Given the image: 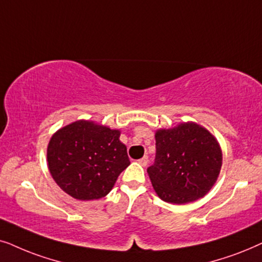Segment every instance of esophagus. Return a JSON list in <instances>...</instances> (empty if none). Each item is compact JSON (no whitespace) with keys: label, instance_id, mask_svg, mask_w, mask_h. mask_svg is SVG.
<instances>
[{"label":"esophagus","instance_id":"1","mask_svg":"<svg viewBox=\"0 0 262 262\" xmlns=\"http://www.w3.org/2000/svg\"><path fill=\"white\" fill-rule=\"evenodd\" d=\"M138 163L140 164V165H142V166H146V165H147V163H148V157L147 156L142 157L141 159L138 160Z\"/></svg>","mask_w":262,"mask_h":262}]
</instances>
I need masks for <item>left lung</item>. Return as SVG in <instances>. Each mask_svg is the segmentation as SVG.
Listing matches in <instances>:
<instances>
[{"mask_svg": "<svg viewBox=\"0 0 262 262\" xmlns=\"http://www.w3.org/2000/svg\"><path fill=\"white\" fill-rule=\"evenodd\" d=\"M156 160L147 169L163 201L182 205L204 198L217 182L223 153L213 135L195 122L156 132Z\"/></svg>", "mask_w": 262, "mask_h": 262, "instance_id": "obj_1", "label": "left lung"}]
</instances>
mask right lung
I'll return each mask as SVG.
<instances>
[{
  "mask_svg": "<svg viewBox=\"0 0 262 262\" xmlns=\"http://www.w3.org/2000/svg\"><path fill=\"white\" fill-rule=\"evenodd\" d=\"M121 130L79 120L58 129L48 145V167L62 190L76 200L110 193L129 162Z\"/></svg>",
  "mask_w": 262,
  "mask_h": 262,
  "instance_id": "1",
  "label": "right lung"
}]
</instances>
